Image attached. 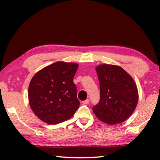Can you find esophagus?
Wrapping results in <instances>:
<instances>
[{"label":"esophagus","instance_id":"obj_1","mask_svg":"<svg viewBox=\"0 0 160 160\" xmlns=\"http://www.w3.org/2000/svg\"><path fill=\"white\" fill-rule=\"evenodd\" d=\"M89 103V99H87L86 100H84L82 102V104H88Z\"/></svg>","mask_w":160,"mask_h":160}]
</instances>
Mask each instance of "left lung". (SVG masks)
Masks as SVG:
<instances>
[{
    "label": "left lung",
    "mask_w": 160,
    "mask_h": 160,
    "mask_svg": "<svg viewBox=\"0 0 160 160\" xmlns=\"http://www.w3.org/2000/svg\"><path fill=\"white\" fill-rule=\"evenodd\" d=\"M96 69L100 82V99L93 106V113L99 120L108 124L123 122L136 108V84L120 67L104 64Z\"/></svg>",
    "instance_id": "left-lung-1"
}]
</instances>
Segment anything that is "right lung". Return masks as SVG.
<instances>
[{"instance_id": "right-lung-1", "label": "right lung", "mask_w": 160, "mask_h": 160, "mask_svg": "<svg viewBox=\"0 0 160 160\" xmlns=\"http://www.w3.org/2000/svg\"><path fill=\"white\" fill-rule=\"evenodd\" d=\"M78 64L56 62L37 72L29 83L28 98L33 113L45 123L69 120L80 106L73 77Z\"/></svg>"}]
</instances>
